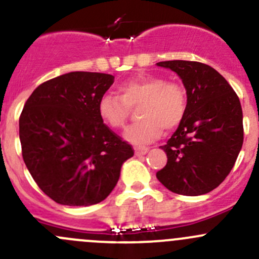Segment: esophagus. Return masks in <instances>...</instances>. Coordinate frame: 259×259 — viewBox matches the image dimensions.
<instances>
[{"instance_id": "esophagus-1", "label": "esophagus", "mask_w": 259, "mask_h": 259, "mask_svg": "<svg viewBox=\"0 0 259 259\" xmlns=\"http://www.w3.org/2000/svg\"><path fill=\"white\" fill-rule=\"evenodd\" d=\"M149 151V148L148 146H135V154L137 155H144Z\"/></svg>"}]
</instances>
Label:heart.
Returning <instances> with one entry per match:
<instances>
[{"label": "heart", "instance_id": "1", "mask_svg": "<svg viewBox=\"0 0 259 259\" xmlns=\"http://www.w3.org/2000/svg\"><path fill=\"white\" fill-rule=\"evenodd\" d=\"M117 94H105L98 104L103 121L114 129L125 126L132 108L138 109L142 120L125 132V139L133 144H145L158 139L163 130L179 126L187 113V91L180 82L166 81L156 75H142L125 81Z\"/></svg>", "mask_w": 259, "mask_h": 259}]
</instances>
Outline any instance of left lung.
Listing matches in <instances>:
<instances>
[{
  "instance_id": "8db88e82",
  "label": "left lung",
  "mask_w": 259,
  "mask_h": 259,
  "mask_svg": "<svg viewBox=\"0 0 259 259\" xmlns=\"http://www.w3.org/2000/svg\"><path fill=\"white\" fill-rule=\"evenodd\" d=\"M156 65L177 72L187 90V113L160 146L168 161L156 178L177 194L209 193L231 173L242 149L241 101L228 81L208 65L184 60Z\"/></svg>"
}]
</instances>
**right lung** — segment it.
<instances>
[{
  "mask_svg": "<svg viewBox=\"0 0 259 259\" xmlns=\"http://www.w3.org/2000/svg\"><path fill=\"white\" fill-rule=\"evenodd\" d=\"M114 76L74 71L33 90L20 116L22 158L36 184L56 203L88 207L111 193L132 145L98 113Z\"/></svg>",
  "mask_w": 259,
  "mask_h": 259,
  "instance_id": "1",
  "label": "right lung"
}]
</instances>
